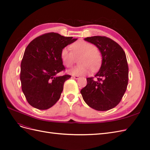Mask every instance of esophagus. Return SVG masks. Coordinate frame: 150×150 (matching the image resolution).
Instances as JSON below:
<instances>
[{
  "label": "esophagus",
  "instance_id": "esophagus-1",
  "mask_svg": "<svg viewBox=\"0 0 150 150\" xmlns=\"http://www.w3.org/2000/svg\"><path fill=\"white\" fill-rule=\"evenodd\" d=\"M72 77H73V78H74L76 79H78L79 78V76H73Z\"/></svg>",
  "mask_w": 150,
  "mask_h": 150
}]
</instances>
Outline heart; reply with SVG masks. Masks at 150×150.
<instances>
[{"instance_id": "b5f03b06", "label": "heart", "mask_w": 150, "mask_h": 150, "mask_svg": "<svg viewBox=\"0 0 150 150\" xmlns=\"http://www.w3.org/2000/svg\"><path fill=\"white\" fill-rule=\"evenodd\" d=\"M71 50L64 47L61 51V58L63 64L66 67L73 65L76 57L79 58V64L69 71V73L76 76H83L89 73L91 71H96L102 62L100 51L94 44L83 40H79L71 44Z\"/></svg>"}]
</instances>
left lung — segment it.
Returning a JSON list of instances; mask_svg holds the SVG:
<instances>
[{
  "label": "left lung",
  "mask_w": 150,
  "mask_h": 150,
  "mask_svg": "<svg viewBox=\"0 0 150 150\" xmlns=\"http://www.w3.org/2000/svg\"><path fill=\"white\" fill-rule=\"evenodd\" d=\"M85 40L98 47L103 61L94 78H88L87 85L81 91L89 106L98 111H108L118 104L128 83V65L122 48L106 36L86 38Z\"/></svg>",
  "instance_id": "8db88e82"
}]
</instances>
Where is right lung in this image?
I'll return each instance as SVG.
<instances>
[{"instance_id": "add662e5", "label": "right lung", "mask_w": 150, "mask_h": 150, "mask_svg": "<svg viewBox=\"0 0 150 150\" xmlns=\"http://www.w3.org/2000/svg\"><path fill=\"white\" fill-rule=\"evenodd\" d=\"M55 33L44 34L27 46L21 64L22 90L28 103L39 110H47L59 99L69 74L57 77L66 70L61 58L62 49L76 41Z\"/></svg>"}]
</instances>
